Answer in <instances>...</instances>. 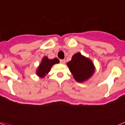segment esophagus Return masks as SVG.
Listing matches in <instances>:
<instances>
[{
  "label": "esophagus",
  "instance_id": "obj_1",
  "mask_svg": "<svg viewBox=\"0 0 125 125\" xmlns=\"http://www.w3.org/2000/svg\"><path fill=\"white\" fill-rule=\"evenodd\" d=\"M65 62H66V61H65L64 59H61L60 60V62L61 64H64L65 63Z\"/></svg>",
  "mask_w": 125,
  "mask_h": 125
}]
</instances>
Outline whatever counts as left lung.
<instances>
[{"instance_id": "8db88e82", "label": "left lung", "mask_w": 125, "mask_h": 125, "mask_svg": "<svg viewBox=\"0 0 125 125\" xmlns=\"http://www.w3.org/2000/svg\"><path fill=\"white\" fill-rule=\"evenodd\" d=\"M67 66L75 80L79 83L88 80L95 72V67L92 61L80 52L74 54Z\"/></svg>"}]
</instances>
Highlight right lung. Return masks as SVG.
I'll use <instances>...</instances> for the list:
<instances>
[{
  "label": "right lung",
  "mask_w": 125,
  "mask_h": 125,
  "mask_svg": "<svg viewBox=\"0 0 125 125\" xmlns=\"http://www.w3.org/2000/svg\"><path fill=\"white\" fill-rule=\"evenodd\" d=\"M59 62V60L57 58H54L52 59H49L47 56H44L42 59L41 63L39 65L36 70V74L41 78H44L49 73L52 66L55 64Z\"/></svg>",
  "instance_id": "add662e5"
}]
</instances>
